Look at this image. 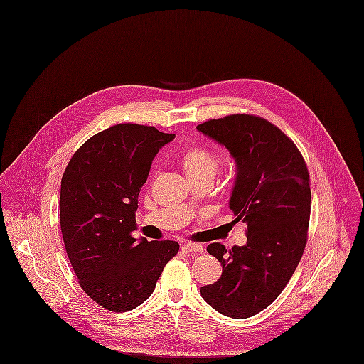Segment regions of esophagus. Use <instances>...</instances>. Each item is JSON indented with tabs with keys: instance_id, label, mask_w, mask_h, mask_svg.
<instances>
[{
	"instance_id": "34e87169",
	"label": "esophagus",
	"mask_w": 364,
	"mask_h": 364,
	"mask_svg": "<svg viewBox=\"0 0 364 364\" xmlns=\"http://www.w3.org/2000/svg\"><path fill=\"white\" fill-rule=\"evenodd\" d=\"M181 250L184 253H203L204 247L201 245H197V243H184L181 246Z\"/></svg>"
}]
</instances>
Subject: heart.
<instances>
[{
    "instance_id": "obj_1",
    "label": "heart",
    "mask_w": 364,
    "mask_h": 364,
    "mask_svg": "<svg viewBox=\"0 0 364 364\" xmlns=\"http://www.w3.org/2000/svg\"><path fill=\"white\" fill-rule=\"evenodd\" d=\"M181 164L187 177H214L218 168L217 157L204 147H190L181 156Z\"/></svg>"
}]
</instances>
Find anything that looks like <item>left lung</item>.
Returning a JSON list of instances; mask_svg holds the SVG:
<instances>
[{
  "mask_svg": "<svg viewBox=\"0 0 364 364\" xmlns=\"http://www.w3.org/2000/svg\"><path fill=\"white\" fill-rule=\"evenodd\" d=\"M197 131L223 146L236 164L229 208L247 223V240L230 250L208 245L222 266L201 296L219 314L243 319L267 308L287 286L306 243L311 213L305 161L277 127L253 115L211 119Z\"/></svg>",
  "mask_w": 364,
  "mask_h": 364,
  "instance_id": "8db88e82",
  "label": "left lung"
}]
</instances>
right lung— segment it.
I'll return each mask as SVG.
<instances>
[{"label": "right lung", "mask_w": 364, "mask_h": 364, "mask_svg": "<svg viewBox=\"0 0 364 364\" xmlns=\"http://www.w3.org/2000/svg\"><path fill=\"white\" fill-rule=\"evenodd\" d=\"M174 134L119 124L74 153L62 177L60 226L81 289L115 312L146 301L180 245L132 237L138 196L159 150Z\"/></svg>", "instance_id": "add662e5"}]
</instances>
